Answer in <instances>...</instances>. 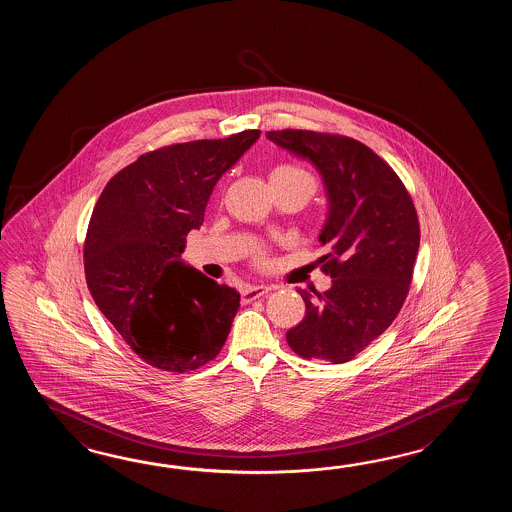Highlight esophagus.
Instances as JSON below:
<instances>
[{"mask_svg": "<svg viewBox=\"0 0 512 512\" xmlns=\"http://www.w3.org/2000/svg\"><path fill=\"white\" fill-rule=\"evenodd\" d=\"M269 291H271V287H267V285H249L247 289H243L241 300H243V304H249L252 300H258L261 296L269 294Z\"/></svg>", "mask_w": 512, "mask_h": 512, "instance_id": "1", "label": "esophagus"}]
</instances>
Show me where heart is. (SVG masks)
<instances>
[{
  "mask_svg": "<svg viewBox=\"0 0 512 512\" xmlns=\"http://www.w3.org/2000/svg\"><path fill=\"white\" fill-rule=\"evenodd\" d=\"M276 177H282V179H291V177H305V179H311V175L304 172L302 168L293 166V164H282V166H276L272 170L271 179Z\"/></svg>",
  "mask_w": 512,
  "mask_h": 512,
  "instance_id": "1",
  "label": "heart"
}]
</instances>
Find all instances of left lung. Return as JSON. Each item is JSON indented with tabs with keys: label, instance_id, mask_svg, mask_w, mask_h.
Wrapping results in <instances>:
<instances>
[{
	"label": "left lung",
	"instance_id": "left-lung-1",
	"mask_svg": "<svg viewBox=\"0 0 512 512\" xmlns=\"http://www.w3.org/2000/svg\"><path fill=\"white\" fill-rule=\"evenodd\" d=\"M267 139L315 166L326 186L318 241L331 287L298 289L305 316L287 331L304 359L342 364L368 348L403 307L419 251V219L392 166L366 144L331 133L267 131Z\"/></svg>",
	"mask_w": 512,
	"mask_h": 512
}]
</instances>
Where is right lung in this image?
<instances>
[{
  "instance_id": "add662e5",
  "label": "right lung",
  "mask_w": 512,
  "mask_h": 512,
  "mask_svg": "<svg viewBox=\"0 0 512 512\" xmlns=\"http://www.w3.org/2000/svg\"><path fill=\"white\" fill-rule=\"evenodd\" d=\"M260 133L144 153L98 197L84 243L87 287L124 342L153 368L197 370L229 337L240 293L188 267L181 254L188 232L203 225L219 177Z\"/></svg>"
}]
</instances>
